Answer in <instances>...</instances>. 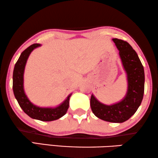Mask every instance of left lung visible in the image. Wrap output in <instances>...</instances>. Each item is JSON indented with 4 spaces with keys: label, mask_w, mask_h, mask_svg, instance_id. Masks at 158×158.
I'll return each mask as SVG.
<instances>
[{
    "label": "left lung",
    "mask_w": 158,
    "mask_h": 158,
    "mask_svg": "<svg viewBox=\"0 0 158 158\" xmlns=\"http://www.w3.org/2000/svg\"><path fill=\"white\" fill-rule=\"evenodd\" d=\"M119 51L123 66L126 72L127 91L124 98L117 103L105 105L92 94L90 107L98 118L110 123H123L133 115L140 106L145 88V73L141 61L131 45L126 41L113 38Z\"/></svg>",
    "instance_id": "8db88e82"
}]
</instances>
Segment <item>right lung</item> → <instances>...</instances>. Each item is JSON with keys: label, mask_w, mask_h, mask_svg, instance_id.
Segmentation results:
<instances>
[{"label": "right lung", "mask_w": 158, "mask_h": 158, "mask_svg": "<svg viewBox=\"0 0 158 158\" xmlns=\"http://www.w3.org/2000/svg\"><path fill=\"white\" fill-rule=\"evenodd\" d=\"M39 43H35L25 50L15 63L13 74V90L15 98L25 113L31 118L41 121H52L58 120L67 113L69 107L70 94L60 106L56 107H38L32 103L27 97L23 88V74L27 60L31 52L36 48L40 47Z\"/></svg>", "instance_id": "add662e5"}]
</instances>
